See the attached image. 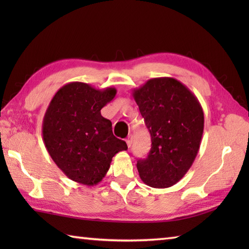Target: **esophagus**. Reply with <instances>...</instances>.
<instances>
[{
    "label": "esophagus",
    "instance_id": "esophagus-1",
    "mask_svg": "<svg viewBox=\"0 0 249 249\" xmlns=\"http://www.w3.org/2000/svg\"><path fill=\"white\" fill-rule=\"evenodd\" d=\"M126 143H127V146L130 147L131 146V138H127L126 139Z\"/></svg>",
    "mask_w": 249,
    "mask_h": 249
}]
</instances>
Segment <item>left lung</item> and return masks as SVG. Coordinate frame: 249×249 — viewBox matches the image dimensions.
<instances>
[{
    "label": "left lung",
    "instance_id": "left-lung-1",
    "mask_svg": "<svg viewBox=\"0 0 249 249\" xmlns=\"http://www.w3.org/2000/svg\"><path fill=\"white\" fill-rule=\"evenodd\" d=\"M151 134L152 147L137 161L140 178L154 188L177 184L198 154L204 114L198 98L182 82L170 77L153 78L133 91Z\"/></svg>",
    "mask_w": 249,
    "mask_h": 249
}]
</instances>
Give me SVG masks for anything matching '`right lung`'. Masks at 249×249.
I'll use <instances>...</instances> for the list:
<instances>
[{
  "label": "right lung",
  "instance_id": "1",
  "mask_svg": "<svg viewBox=\"0 0 249 249\" xmlns=\"http://www.w3.org/2000/svg\"><path fill=\"white\" fill-rule=\"evenodd\" d=\"M114 88L97 89L88 83L63 86L46 110L43 139L47 151L65 176L79 184L97 185L112 157L127 150L113 136L112 124L100 110L112 100Z\"/></svg>",
  "mask_w": 249,
  "mask_h": 249
}]
</instances>
